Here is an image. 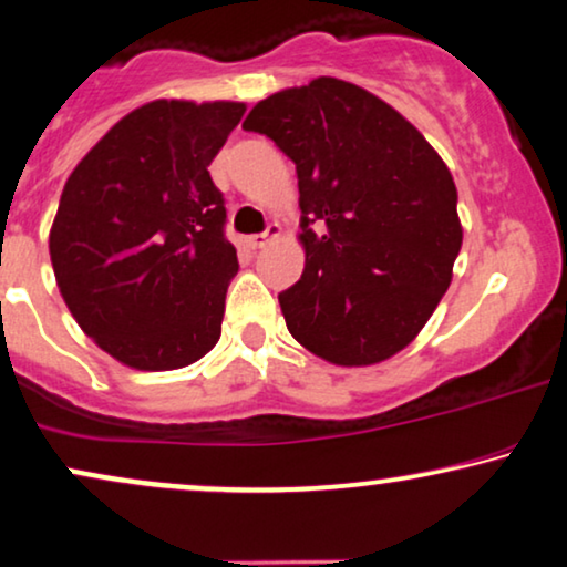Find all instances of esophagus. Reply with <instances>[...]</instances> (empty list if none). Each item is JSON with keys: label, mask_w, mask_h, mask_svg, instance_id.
<instances>
[{"label": "esophagus", "mask_w": 567, "mask_h": 567, "mask_svg": "<svg viewBox=\"0 0 567 567\" xmlns=\"http://www.w3.org/2000/svg\"><path fill=\"white\" fill-rule=\"evenodd\" d=\"M279 235H282V225H277V221H269V227L264 233H256V235H250L248 238V246L250 248H264L267 246L269 240H277Z\"/></svg>", "instance_id": "esophagus-1"}]
</instances>
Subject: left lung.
Returning a JSON list of instances; mask_svg holds the SVG:
<instances>
[{"label": "left lung", "instance_id": "left-lung-1", "mask_svg": "<svg viewBox=\"0 0 567 567\" xmlns=\"http://www.w3.org/2000/svg\"><path fill=\"white\" fill-rule=\"evenodd\" d=\"M243 127L296 162L306 267L279 292L290 334L334 367L411 346L463 243L455 181L432 143L374 93L327 75L261 99Z\"/></svg>", "mask_w": 567, "mask_h": 567}]
</instances>
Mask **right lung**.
<instances>
[{"label":"right lung","instance_id":"right-lung-1","mask_svg":"<svg viewBox=\"0 0 567 567\" xmlns=\"http://www.w3.org/2000/svg\"><path fill=\"white\" fill-rule=\"evenodd\" d=\"M243 112L156 99L114 123L64 183L49 230L56 288L125 367L183 369L217 346L238 254L209 164Z\"/></svg>","mask_w":567,"mask_h":567}]
</instances>
